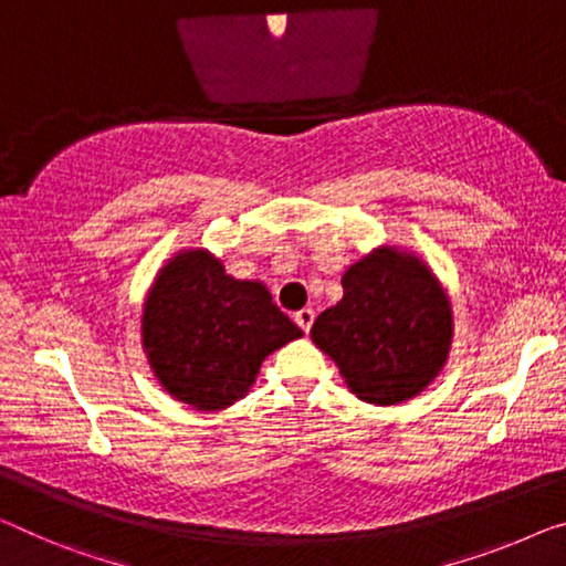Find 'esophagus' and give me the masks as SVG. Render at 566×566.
Instances as JSON below:
<instances>
[{
    "instance_id": "1",
    "label": "esophagus",
    "mask_w": 566,
    "mask_h": 566,
    "mask_svg": "<svg viewBox=\"0 0 566 566\" xmlns=\"http://www.w3.org/2000/svg\"><path fill=\"white\" fill-rule=\"evenodd\" d=\"M313 316H316V313H313L311 308H301L298 313H295V324L301 326V332H311V326H313Z\"/></svg>"
}]
</instances>
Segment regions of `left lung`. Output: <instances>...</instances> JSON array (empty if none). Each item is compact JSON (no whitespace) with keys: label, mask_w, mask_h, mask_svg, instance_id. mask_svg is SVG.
Masks as SVG:
<instances>
[{"label":"left lung","mask_w":566,"mask_h":566,"mask_svg":"<svg viewBox=\"0 0 566 566\" xmlns=\"http://www.w3.org/2000/svg\"><path fill=\"white\" fill-rule=\"evenodd\" d=\"M344 298L313 321L311 338L371 405L420 395L450 344V303L420 260L377 250L344 275Z\"/></svg>","instance_id":"left-lung-1"}]
</instances>
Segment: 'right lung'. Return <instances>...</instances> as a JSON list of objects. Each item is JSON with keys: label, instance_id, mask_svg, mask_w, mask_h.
Masks as SVG:
<instances>
[{"label": "right lung", "instance_id": "obj_1", "mask_svg": "<svg viewBox=\"0 0 566 566\" xmlns=\"http://www.w3.org/2000/svg\"><path fill=\"white\" fill-rule=\"evenodd\" d=\"M298 336L265 285L224 275L205 250L174 258L144 306V346L156 377L197 410L238 402L265 356Z\"/></svg>", "mask_w": 566, "mask_h": 566}]
</instances>
